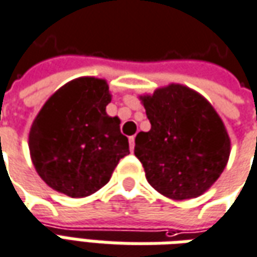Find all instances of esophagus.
<instances>
[{
	"label": "esophagus",
	"mask_w": 257,
	"mask_h": 257,
	"mask_svg": "<svg viewBox=\"0 0 257 257\" xmlns=\"http://www.w3.org/2000/svg\"><path fill=\"white\" fill-rule=\"evenodd\" d=\"M129 147H131V152H134L135 149V136L129 138Z\"/></svg>",
	"instance_id": "obj_1"
}]
</instances>
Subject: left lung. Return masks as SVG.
Wrapping results in <instances>:
<instances>
[{
	"instance_id": "1",
	"label": "left lung",
	"mask_w": 257,
	"mask_h": 257,
	"mask_svg": "<svg viewBox=\"0 0 257 257\" xmlns=\"http://www.w3.org/2000/svg\"><path fill=\"white\" fill-rule=\"evenodd\" d=\"M139 98L152 123L135 139L147 182L174 200L203 195L221 175L231 152L220 115L200 93L179 83Z\"/></svg>"
}]
</instances>
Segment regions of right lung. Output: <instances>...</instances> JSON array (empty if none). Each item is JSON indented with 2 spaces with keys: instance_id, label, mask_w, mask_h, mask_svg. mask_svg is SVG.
Returning a JSON list of instances; mask_svg holds the SVG:
<instances>
[{
  "instance_id": "right-lung-1",
  "label": "right lung",
  "mask_w": 257,
  "mask_h": 257,
  "mask_svg": "<svg viewBox=\"0 0 257 257\" xmlns=\"http://www.w3.org/2000/svg\"><path fill=\"white\" fill-rule=\"evenodd\" d=\"M111 97L104 79L82 76L60 87L39 111L29 132L30 159L54 191L89 196L129 154L119 118L105 111Z\"/></svg>"
}]
</instances>
